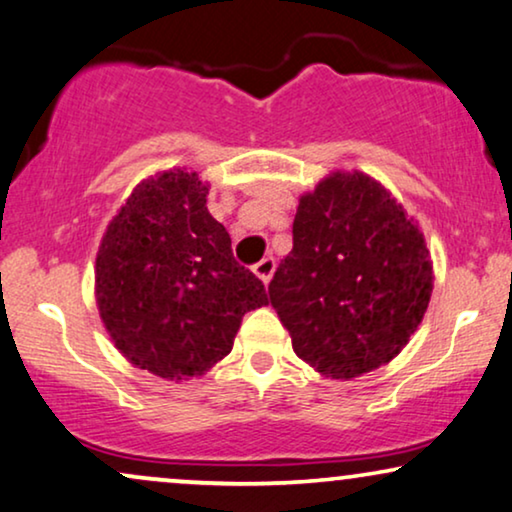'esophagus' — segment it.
Listing matches in <instances>:
<instances>
[{
	"label": "esophagus",
	"instance_id": "obj_1",
	"mask_svg": "<svg viewBox=\"0 0 512 512\" xmlns=\"http://www.w3.org/2000/svg\"><path fill=\"white\" fill-rule=\"evenodd\" d=\"M252 271H255V276L260 278V281L267 285L269 281H271V276H274V271H276V262H274V257H264L262 262H257L255 267H252Z\"/></svg>",
	"mask_w": 512,
	"mask_h": 512
}]
</instances>
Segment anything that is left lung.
I'll return each instance as SVG.
<instances>
[{
  "instance_id": "1",
  "label": "left lung",
  "mask_w": 512,
  "mask_h": 512,
  "mask_svg": "<svg viewBox=\"0 0 512 512\" xmlns=\"http://www.w3.org/2000/svg\"><path fill=\"white\" fill-rule=\"evenodd\" d=\"M431 292L419 224L370 175L337 170L299 199L292 250L269 283V302L297 356L346 381L405 349Z\"/></svg>"
}]
</instances>
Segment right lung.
I'll return each mask as SVG.
<instances>
[{"mask_svg":"<svg viewBox=\"0 0 512 512\" xmlns=\"http://www.w3.org/2000/svg\"><path fill=\"white\" fill-rule=\"evenodd\" d=\"M208 182L187 168L147 177L102 236L95 302L135 367L161 379L201 377L234 346L264 283L241 267L227 229L208 213Z\"/></svg>","mask_w":512,"mask_h":512,"instance_id":"obj_1","label":"right lung"}]
</instances>
